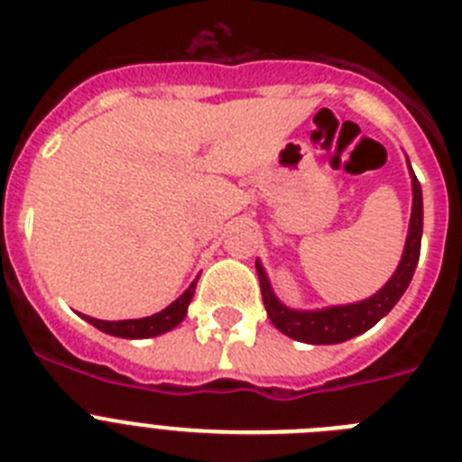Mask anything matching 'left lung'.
Returning a JSON list of instances; mask_svg holds the SVG:
<instances>
[{
    "instance_id": "left-lung-1",
    "label": "left lung",
    "mask_w": 462,
    "mask_h": 462,
    "mask_svg": "<svg viewBox=\"0 0 462 462\" xmlns=\"http://www.w3.org/2000/svg\"><path fill=\"white\" fill-rule=\"evenodd\" d=\"M411 169V166H410ZM411 191H414V203H411V219H410V236H407L405 254L400 261L398 271L393 273L383 289H379L373 298L363 300V303L354 305H340V308L317 310V312H296L280 303L273 293L268 277L256 263V275H259L261 296H263V305L271 317L273 326L282 330L284 336L293 337L298 342H308V345H336V342H345L349 337L365 333L373 328L383 314H389L391 308L400 300V296L410 287L411 275L419 263V254H421V231H423V196L421 185L416 180L414 171H411Z\"/></svg>"
}]
</instances>
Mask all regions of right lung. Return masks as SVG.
<instances>
[{
	"instance_id": "right-lung-1",
	"label": "right lung",
	"mask_w": 462,
	"mask_h": 462,
	"mask_svg": "<svg viewBox=\"0 0 462 462\" xmlns=\"http://www.w3.org/2000/svg\"><path fill=\"white\" fill-rule=\"evenodd\" d=\"M196 291V280L191 282L189 289L182 293L175 303H171L169 308L162 310V312L152 314V317H145V319H125V321H101L94 319V317H85L92 326H97L99 330L108 333V336L116 337H126V340H143V337H154L162 336L166 330L175 328L185 319L187 305H189L191 296Z\"/></svg>"
}]
</instances>
